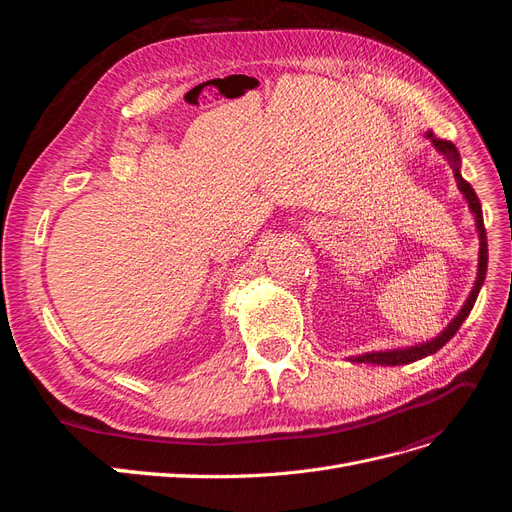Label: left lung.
I'll return each instance as SVG.
<instances>
[{"mask_svg":"<svg viewBox=\"0 0 512 512\" xmlns=\"http://www.w3.org/2000/svg\"><path fill=\"white\" fill-rule=\"evenodd\" d=\"M427 138L433 143V147H436L442 156L451 162L453 166V173H455V179H457V185L461 194L466 196L468 200V207L472 209L474 218H476V230H478V237H480V252H478V277H476V284L470 292V297L466 301V305L461 307L459 316L448 324V327L436 337L431 339V342L427 344H418V346H410V348H401V350H386V352H367V354H361L356 356V363H376V365H408V363H414L418 359H425V356L438 352L448 339H451L459 327L463 324V320H466L472 312V307L476 303V297L480 292V286H483L485 282V275H487V232H485V224H483V209H480V200L476 196V192L472 190V185L461 177L459 173V151L457 147L451 143V141H444V138H438L433 132H427Z\"/></svg>","mask_w":512,"mask_h":512,"instance_id":"obj_1","label":"left lung"}]
</instances>
